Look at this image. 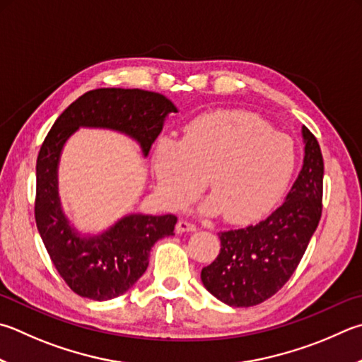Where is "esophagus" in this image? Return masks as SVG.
Wrapping results in <instances>:
<instances>
[{"instance_id":"34e87169","label":"esophagus","mask_w":362,"mask_h":362,"mask_svg":"<svg viewBox=\"0 0 362 362\" xmlns=\"http://www.w3.org/2000/svg\"><path fill=\"white\" fill-rule=\"evenodd\" d=\"M175 229H177V233H193V231H196V225H193L192 221L179 220Z\"/></svg>"}]
</instances>
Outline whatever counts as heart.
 I'll list each match as a JSON object with an SVG mask.
<instances>
[{
  "label": "heart",
  "mask_w": 362,
  "mask_h": 362,
  "mask_svg": "<svg viewBox=\"0 0 362 362\" xmlns=\"http://www.w3.org/2000/svg\"><path fill=\"white\" fill-rule=\"evenodd\" d=\"M294 163L290 137L244 112L196 118L180 142L160 139L152 153L156 189L169 209L188 206L206 177L212 196L202 210L225 212L231 221L253 220L271 207L290 183Z\"/></svg>",
  "instance_id": "obj_1"
}]
</instances>
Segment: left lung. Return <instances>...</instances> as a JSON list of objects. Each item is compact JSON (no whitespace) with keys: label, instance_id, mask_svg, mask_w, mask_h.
Masks as SVG:
<instances>
[{"label":"left lung","instance_id":"left-lung-1","mask_svg":"<svg viewBox=\"0 0 362 362\" xmlns=\"http://www.w3.org/2000/svg\"><path fill=\"white\" fill-rule=\"evenodd\" d=\"M304 164L285 202L256 225L218 234L221 248L201 271L206 290L231 307H252L284 286L321 218L325 163L320 144L302 127Z\"/></svg>","mask_w":362,"mask_h":362}]
</instances>
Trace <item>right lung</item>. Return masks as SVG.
<instances>
[{
	"instance_id": "right-lung-1",
	"label": "right lung",
	"mask_w": 362,
	"mask_h": 362,
	"mask_svg": "<svg viewBox=\"0 0 362 362\" xmlns=\"http://www.w3.org/2000/svg\"><path fill=\"white\" fill-rule=\"evenodd\" d=\"M174 112V104L155 91L98 88L72 103L45 136L36 163V226L58 274L82 298L109 300L127 293L147 271L155 242L174 234L177 216L129 214L100 234H81L58 196L64 144L78 128L112 129L134 139L147 156Z\"/></svg>"
}]
</instances>
